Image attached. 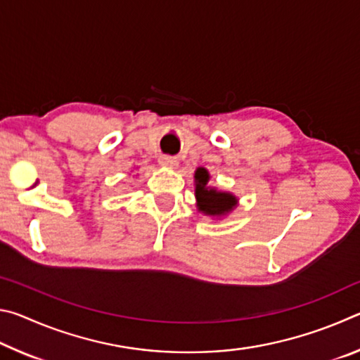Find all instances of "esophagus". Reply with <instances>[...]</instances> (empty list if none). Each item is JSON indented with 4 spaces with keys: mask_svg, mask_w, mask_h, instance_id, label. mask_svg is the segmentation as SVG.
<instances>
[{
    "mask_svg": "<svg viewBox=\"0 0 360 360\" xmlns=\"http://www.w3.org/2000/svg\"><path fill=\"white\" fill-rule=\"evenodd\" d=\"M158 163H160L162 167H165V168H172V169L178 168V165H179L178 158L169 157V155H160V158H158Z\"/></svg>",
    "mask_w": 360,
    "mask_h": 360,
    "instance_id": "esophagus-1",
    "label": "esophagus"
}]
</instances>
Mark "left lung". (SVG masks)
<instances>
[{
    "label": "left lung",
    "mask_w": 360,
    "mask_h": 360,
    "mask_svg": "<svg viewBox=\"0 0 360 360\" xmlns=\"http://www.w3.org/2000/svg\"><path fill=\"white\" fill-rule=\"evenodd\" d=\"M210 172L203 167H198L193 173V186H195V205L198 212L205 216L221 219L229 216L236 206L238 198L231 192L219 191L216 187L208 186Z\"/></svg>",
    "instance_id": "obj_1"
}]
</instances>
